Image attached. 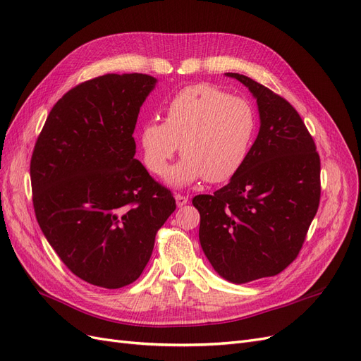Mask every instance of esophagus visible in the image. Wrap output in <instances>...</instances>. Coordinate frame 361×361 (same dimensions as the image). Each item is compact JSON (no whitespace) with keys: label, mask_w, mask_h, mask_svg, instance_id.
I'll return each mask as SVG.
<instances>
[{"label":"esophagus","mask_w":361,"mask_h":361,"mask_svg":"<svg viewBox=\"0 0 361 361\" xmlns=\"http://www.w3.org/2000/svg\"><path fill=\"white\" fill-rule=\"evenodd\" d=\"M174 199H176V204H178L179 207H182L183 204H187V203H188V197H187V195L176 194V197H174Z\"/></svg>","instance_id":"esophagus-1"}]
</instances>
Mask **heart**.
I'll return each mask as SVG.
<instances>
[{"label": "heart", "mask_w": 361, "mask_h": 361, "mask_svg": "<svg viewBox=\"0 0 361 361\" xmlns=\"http://www.w3.org/2000/svg\"><path fill=\"white\" fill-rule=\"evenodd\" d=\"M256 130V113L243 97L206 82L188 85L169 101L164 122L152 118L141 128L143 162L162 176L180 145L183 158L167 173L170 185L227 182L244 167Z\"/></svg>", "instance_id": "1"}]
</instances>
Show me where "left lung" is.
<instances>
[{"mask_svg": "<svg viewBox=\"0 0 361 361\" xmlns=\"http://www.w3.org/2000/svg\"><path fill=\"white\" fill-rule=\"evenodd\" d=\"M257 99L260 129L250 155L226 187L200 194V245L232 283L277 276L297 259L321 199V159L298 111L245 75Z\"/></svg>", "mask_w": 361, "mask_h": 361, "instance_id": "left-lung-1", "label": "left lung"}]
</instances>
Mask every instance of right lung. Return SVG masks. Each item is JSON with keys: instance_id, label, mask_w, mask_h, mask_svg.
Segmentation results:
<instances>
[{"instance_id": "right-lung-1", "label": "right lung", "mask_w": 361, "mask_h": 361, "mask_svg": "<svg viewBox=\"0 0 361 361\" xmlns=\"http://www.w3.org/2000/svg\"><path fill=\"white\" fill-rule=\"evenodd\" d=\"M157 80L106 73L52 106L30 162L37 223L61 262L90 285L135 281L176 200L134 158L140 106Z\"/></svg>"}]
</instances>
